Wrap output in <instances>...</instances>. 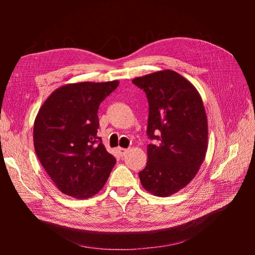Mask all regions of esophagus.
Returning a JSON list of instances; mask_svg holds the SVG:
<instances>
[{
	"instance_id": "esophagus-1",
	"label": "esophagus",
	"mask_w": 255,
	"mask_h": 255,
	"mask_svg": "<svg viewBox=\"0 0 255 255\" xmlns=\"http://www.w3.org/2000/svg\"><path fill=\"white\" fill-rule=\"evenodd\" d=\"M117 151H118L119 154H121L122 156H124L125 154H126V153L128 152V149H125V148H121V147H119V148L117 149Z\"/></svg>"
}]
</instances>
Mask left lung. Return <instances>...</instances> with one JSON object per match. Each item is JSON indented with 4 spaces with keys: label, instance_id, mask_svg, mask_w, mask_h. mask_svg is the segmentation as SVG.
<instances>
[{
    "label": "left lung",
    "instance_id": "8db88e82",
    "mask_svg": "<svg viewBox=\"0 0 255 255\" xmlns=\"http://www.w3.org/2000/svg\"><path fill=\"white\" fill-rule=\"evenodd\" d=\"M149 102L148 137L158 140L147 148L148 161L139 172L149 193L166 197L196 176L208 148V123L196 88L173 70L132 80Z\"/></svg>",
    "mask_w": 255,
    "mask_h": 255
}]
</instances>
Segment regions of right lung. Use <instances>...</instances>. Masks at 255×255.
<instances>
[{
	"label": "right lung",
	"instance_id": "right-lung-1",
	"mask_svg": "<svg viewBox=\"0 0 255 255\" xmlns=\"http://www.w3.org/2000/svg\"><path fill=\"white\" fill-rule=\"evenodd\" d=\"M118 84L115 80L62 85L38 111L34 123L36 154L59 191L68 196H94L116 163L97 137V111Z\"/></svg>",
	"mask_w": 255,
	"mask_h": 255
}]
</instances>
